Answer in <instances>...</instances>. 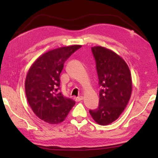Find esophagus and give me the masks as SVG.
Returning <instances> with one entry per match:
<instances>
[{
  "label": "esophagus",
  "mask_w": 158,
  "mask_h": 158,
  "mask_svg": "<svg viewBox=\"0 0 158 158\" xmlns=\"http://www.w3.org/2000/svg\"><path fill=\"white\" fill-rule=\"evenodd\" d=\"M83 99V96H79V97H77V98H75V101L76 102H79L81 101V100H82Z\"/></svg>",
  "instance_id": "1"
}]
</instances>
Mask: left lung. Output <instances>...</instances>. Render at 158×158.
Masks as SVG:
<instances>
[{
  "label": "left lung",
  "mask_w": 158,
  "mask_h": 158,
  "mask_svg": "<svg viewBox=\"0 0 158 158\" xmlns=\"http://www.w3.org/2000/svg\"><path fill=\"white\" fill-rule=\"evenodd\" d=\"M99 81V105L89 113L95 122L106 126L115 122L130 98L132 81L129 67L122 57L101 46L92 48Z\"/></svg>",
  "instance_id": "8db88e82"
}]
</instances>
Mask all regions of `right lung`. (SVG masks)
Wrapping results in <instances>:
<instances>
[{"label": "right lung", "instance_id": "add662e5", "mask_svg": "<svg viewBox=\"0 0 158 158\" xmlns=\"http://www.w3.org/2000/svg\"><path fill=\"white\" fill-rule=\"evenodd\" d=\"M81 45L54 49L39 56L30 68L25 81V91L33 112L45 122H62L75 105L74 100L59 92L60 76L66 60Z\"/></svg>", "mask_w": 158, "mask_h": 158}]
</instances>
